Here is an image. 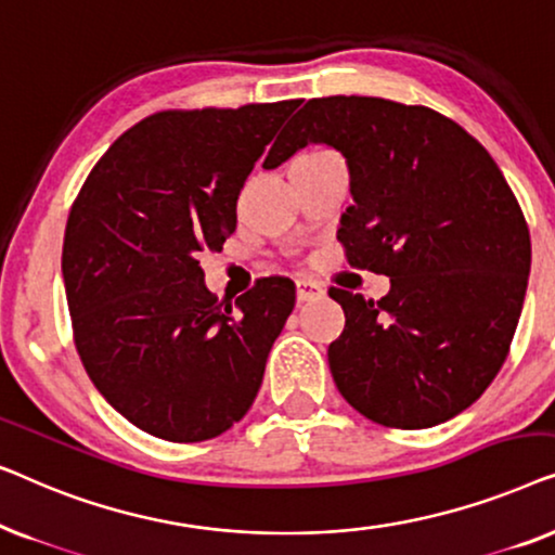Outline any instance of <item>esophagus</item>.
Masks as SVG:
<instances>
[{
	"mask_svg": "<svg viewBox=\"0 0 555 555\" xmlns=\"http://www.w3.org/2000/svg\"><path fill=\"white\" fill-rule=\"evenodd\" d=\"M295 295H298V302H310V300H321L325 291L313 280H298L295 283Z\"/></svg>",
	"mask_w": 555,
	"mask_h": 555,
	"instance_id": "esophagus-1",
	"label": "esophagus"
}]
</instances>
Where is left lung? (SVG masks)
<instances>
[{"instance_id": "obj_1", "label": "left lung", "mask_w": 555, "mask_h": 555, "mask_svg": "<svg viewBox=\"0 0 555 555\" xmlns=\"http://www.w3.org/2000/svg\"><path fill=\"white\" fill-rule=\"evenodd\" d=\"M308 143L346 158L348 262L391 278L376 302L331 287L346 313L333 382L384 427L452 420L498 376L526 300L530 234L503 171L454 120L384 98H313L262 169Z\"/></svg>"}]
</instances>
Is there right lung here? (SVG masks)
<instances>
[{
    "label": "right lung",
    "instance_id": "1",
    "mask_svg": "<svg viewBox=\"0 0 555 555\" xmlns=\"http://www.w3.org/2000/svg\"><path fill=\"white\" fill-rule=\"evenodd\" d=\"M302 101L164 111L95 164L65 227L63 280L90 382L135 427L204 442L237 424L295 306L262 278L234 306L204 285L199 255L237 227V196Z\"/></svg>",
    "mask_w": 555,
    "mask_h": 555
}]
</instances>
